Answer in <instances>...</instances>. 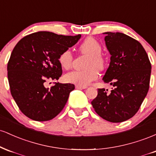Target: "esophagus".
Listing matches in <instances>:
<instances>
[{
  "label": "esophagus",
  "instance_id": "obj_1",
  "mask_svg": "<svg viewBox=\"0 0 156 156\" xmlns=\"http://www.w3.org/2000/svg\"><path fill=\"white\" fill-rule=\"evenodd\" d=\"M76 88L78 89H87V87H82V86L76 85Z\"/></svg>",
  "mask_w": 156,
  "mask_h": 156
}]
</instances>
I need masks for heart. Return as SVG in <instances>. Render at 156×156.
Returning a JSON list of instances; mask_svg holds the SVG:
<instances>
[{"instance_id":"1","label":"heart","mask_w":156,"mask_h":156,"mask_svg":"<svg viewBox=\"0 0 156 156\" xmlns=\"http://www.w3.org/2000/svg\"><path fill=\"white\" fill-rule=\"evenodd\" d=\"M80 51L83 54L89 55L83 70H73L64 75V80L67 83H74L86 87L98 77V69H103L105 67V59L101 53L102 46L101 43L93 37H87L80 45ZM73 57L69 50L62 52L58 57L60 65L67 69L73 64Z\"/></svg>"}]
</instances>
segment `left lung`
Wrapping results in <instances>:
<instances>
[{"mask_svg":"<svg viewBox=\"0 0 156 156\" xmlns=\"http://www.w3.org/2000/svg\"><path fill=\"white\" fill-rule=\"evenodd\" d=\"M105 42L111 54L103 80L113 88L98 89L92 101L100 117L111 122L133 117L140 108L150 87L151 64L140 42L125 34L105 32Z\"/></svg>","mask_w":156,"mask_h":156,"instance_id":"left-lung-1","label":"left lung"}]
</instances>
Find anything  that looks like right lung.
I'll list each match as a JSON object with an SVG mask.
<instances>
[{"label":"right lung","mask_w":156,"mask_h":156,"mask_svg":"<svg viewBox=\"0 0 156 156\" xmlns=\"http://www.w3.org/2000/svg\"><path fill=\"white\" fill-rule=\"evenodd\" d=\"M80 37L39 31L23 37L14 48L7 65L9 83L14 100L26 117L48 121L64 108L75 86L58 82L47 88L45 83L58 80L62 74L59 55Z\"/></svg>","instance_id":"1"}]
</instances>
